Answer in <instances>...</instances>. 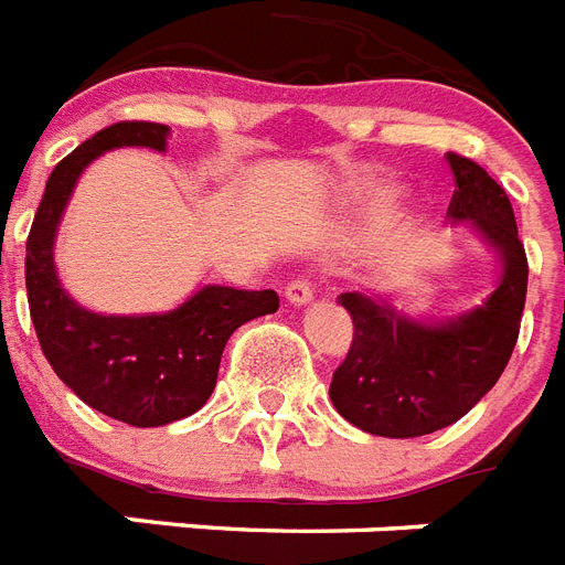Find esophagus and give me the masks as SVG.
<instances>
[{"instance_id":"obj_1","label":"esophagus","mask_w":565,"mask_h":565,"mask_svg":"<svg viewBox=\"0 0 565 565\" xmlns=\"http://www.w3.org/2000/svg\"><path fill=\"white\" fill-rule=\"evenodd\" d=\"M286 300L291 306H309L311 300H315V288H311V282H306V279H295V282H288Z\"/></svg>"}]
</instances>
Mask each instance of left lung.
Wrapping results in <instances>:
<instances>
[{"label": "left lung", "mask_w": 565, "mask_h": 565, "mask_svg": "<svg viewBox=\"0 0 565 565\" xmlns=\"http://www.w3.org/2000/svg\"><path fill=\"white\" fill-rule=\"evenodd\" d=\"M455 174L452 224L495 254L499 277L478 306L449 318H411L387 297L347 291L353 344L329 399L344 419L379 437H419L458 423L511 361L525 309L527 259L504 189L467 157L446 154Z\"/></svg>", "instance_id": "obj_1"}]
</instances>
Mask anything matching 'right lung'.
Listing matches in <instances>:
<instances>
[{"label":"right lung","mask_w":565,"mask_h":565,"mask_svg":"<svg viewBox=\"0 0 565 565\" xmlns=\"http://www.w3.org/2000/svg\"><path fill=\"white\" fill-rule=\"evenodd\" d=\"M171 130L157 121H119L81 142L54 166L25 245V288L40 347L66 387L107 417L137 428L195 414L218 379L227 338L247 320L274 315L277 291L201 286L180 306L151 315H102L63 288L54 238L75 183L116 148L166 151Z\"/></svg>","instance_id":"1"}]
</instances>
